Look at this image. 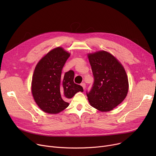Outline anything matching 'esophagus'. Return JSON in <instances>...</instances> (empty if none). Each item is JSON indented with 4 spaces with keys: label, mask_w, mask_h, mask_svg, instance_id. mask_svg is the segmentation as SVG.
I'll list each match as a JSON object with an SVG mask.
<instances>
[{
    "label": "esophagus",
    "mask_w": 156,
    "mask_h": 156,
    "mask_svg": "<svg viewBox=\"0 0 156 156\" xmlns=\"http://www.w3.org/2000/svg\"><path fill=\"white\" fill-rule=\"evenodd\" d=\"M81 85L82 86V87L83 88V89L85 88V87H86V84H85V83H81Z\"/></svg>",
    "instance_id": "34e87169"
}]
</instances>
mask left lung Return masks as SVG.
I'll return each instance as SVG.
<instances>
[{
	"label": "left lung",
	"instance_id": "1",
	"mask_svg": "<svg viewBox=\"0 0 156 156\" xmlns=\"http://www.w3.org/2000/svg\"><path fill=\"white\" fill-rule=\"evenodd\" d=\"M94 81L87 95L90 105L109 111L121 103L128 94V81L121 64L110 53L99 51L88 55Z\"/></svg>",
	"mask_w": 156,
	"mask_h": 156
}]
</instances>
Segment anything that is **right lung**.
I'll return each instance as SVG.
<instances>
[{"label":"right lung","instance_id":"obj_1","mask_svg":"<svg viewBox=\"0 0 156 156\" xmlns=\"http://www.w3.org/2000/svg\"><path fill=\"white\" fill-rule=\"evenodd\" d=\"M70 54L62 47L51 51L41 59L32 78L31 92L38 107L49 114H57L69 105L67 101L78 92H83L74 83L75 73L69 71L61 75Z\"/></svg>","mask_w":156,"mask_h":156}]
</instances>
